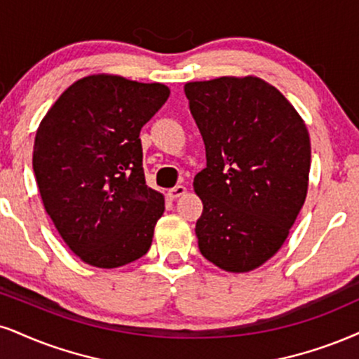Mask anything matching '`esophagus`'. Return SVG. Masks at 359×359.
Listing matches in <instances>:
<instances>
[{"mask_svg":"<svg viewBox=\"0 0 359 359\" xmlns=\"http://www.w3.org/2000/svg\"><path fill=\"white\" fill-rule=\"evenodd\" d=\"M187 194V188L183 187V184H178V187L171 188L170 191H168V196L171 198V200H178L180 196H184Z\"/></svg>","mask_w":359,"mask_h":359,"instance_id":"34e87169","label":"esophagus"}]
</instances>
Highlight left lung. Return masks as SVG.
<instances>
[{
  "label": "left lung",
  "mask_w": 359,
  "mask_h": 359,
  "mask_svg": "<svg viewBox=\"0 0 359 359\" xmlns=\"http://www.w3.org/2000/svg\"><path fill=\"white\" fill-rule=\"evenodd\" d=\"M184 95L206 148L193 181L203 201L198 246L219 269L253 271L280 251L306 200L308 128L258 76L191 81Z\"/></svg>",
  "instance_id": "8db88e82"
}]
</instances>
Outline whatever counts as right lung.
Wrapping results in <instances>:
<instances>
[{"instance_id":"right-lung-1","label":"right lung","mask_w":359,"mask_h":359,"mask_svg":"<svg viewBox=\"0 0 359 359\" xmlns=\"http://www.w3.org/2000/svg\"><path fill=\"white\" fill-rule=\"evenodd\" d=\"M170 88L90 74L61 93L39 123L33 171L66 246L96 268L148 253L165 196L146 184L140 131Z\"/></svg>"}]
</instances>
